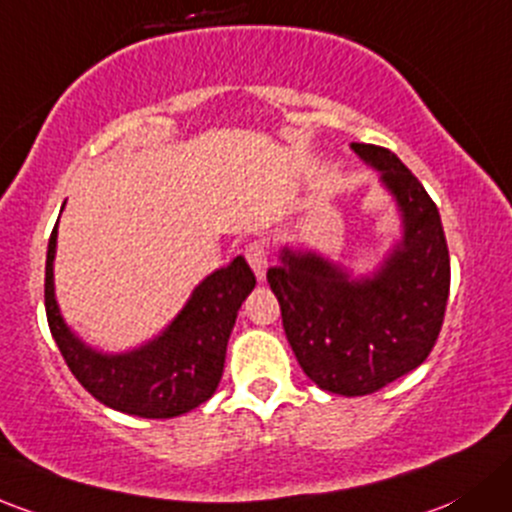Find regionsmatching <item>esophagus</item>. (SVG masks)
I'll return each instance as SVG.
<instances>
[{"label":"esophagus","mask_w":512,"mask_h":512,"mask_svg":"<svg viewBox=\"0 0 512 512\" xmlns=\"http://www.w3.org/2000/svg\"><path fill=\"white\" fill-rule=\"evenodd\" d=\"M245 257H247V262H250L255 277L262 282L267 274V245L265 242H260V240L250 242V245L245 247Z\"/></svg>","instance_id":"34e87169"}]
</instances>
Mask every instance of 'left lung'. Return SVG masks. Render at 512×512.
I'll use <instances>...</instances> for the list:
<instances>
[{"label": "left lung", "instance_id": "obj_1", "mask_svg": "<svg viewBox=\"0 0 512 512\" xmlns=\"http://www.w3.org/2000/svg\"><path fill=\"white\" fill-rule=\"evenodd\" d=\"M395 198L402 240L368 277L311 250L279 252L270 267L287 341L321 390L360 397L419 368L437 343L451 265L434 201L390 149L351 144Z\"/></svg>", "mask_w": 512, "mask_h": 512}]
</instances>
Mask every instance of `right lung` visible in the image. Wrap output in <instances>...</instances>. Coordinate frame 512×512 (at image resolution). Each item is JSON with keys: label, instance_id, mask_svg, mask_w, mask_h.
Returning a JSON list of instances; mask_svg holds the SVG:
<instances>
[{"label": "right lung", "instance_id": "obj_1", "mask_svg": "<svg viewBox=\"0 0 512 512\" xmlns=\"http://www.w3.org/2000/svg\"><path fill=\"white\" fill-rule=\"evenodd\" d=\"M58 223L46 252V316L56 346L80 385L117 412L144 419H171L196 410L223 378L225 351L238 311L255 289L245 257L208 274L176 319L144 346L127 353H102L80 341L63 321L53 287Z\"/></svg>", "mask_w": 512, "mask_h": 512}]
</instances>
